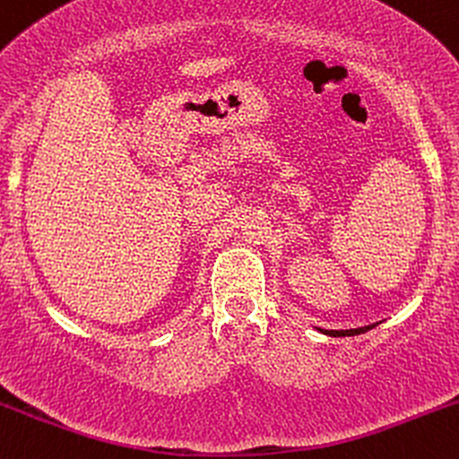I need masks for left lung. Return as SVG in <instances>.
Listing matches in <instances>:
<instances>
[{"instance_id": "8db88e82", "label": "left lung", "mask_w": 459, "mask_h": 459, "mask_svg": "<svg viewBox=\"0 0 459 459\" xmlns=\"http://www.w3.org/2000/svg\"><path fill=\"white\" fill-rule=\"evenodd\" d=\"M373 325H367V328H356V330H325V334L330 336H351V334H360V332L371 330Z\"/></svg>"}]
</instances>
